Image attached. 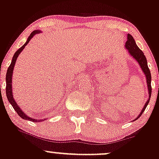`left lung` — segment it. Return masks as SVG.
I'll list each match as a JSON object with an SVG mask.
<instances>
[{
    "mask_svg": "<svg viewBox=\"0 0 159 159\" xmlns=\"http://www.w3.org/2000/svg\"><path fill=\"white\" fill-rule=\"evenodd\" d=\"M126 48L128 49L129 54L131 55V56H133V57L137 61H138L140 67H141L142 69H143V72H144V74L146 75L147 84H148V94H149L148 100L147 101L146 104H145L144 107L143 108V110L141 111L140 114L137 116L136 119H135V120H136L137 119H139V118L142 116L143 113L145 111V110H146L148 102L150 101V98H151V94H152V86H151L152 77H151V72H150V70L148 67V64H147L146 58V56H144V53H143V51H142V50L137 46L134 39H133V37L129 34V33L127 35V41H126Z\"/></svg>",
    "mask_w": 159,
    "mask_h": 159,
    "instance_id": "left-lung-1",
    "label": "left lung"
}]
</instances>
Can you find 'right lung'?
Instances as JSON below:
<instances>
[{
	"instance_id": "obj_1",
	"label": "right lung",
	"mask_w": 159,
	"mask_h": 159,
	"mask_svg": "<svg viewBox=\"0 0 159 159\" xmlns=\"http://www.w3.org/2000/svg\"><path fill=\"white\" fill-rule=\"evenodd\" d=\"M39 33V30L33 31V33L30 34V36H29V38H28L27 40H26V43H25L23 46H21V47L20 48V49H18L16 52H15V54L13 55V57L12 58V61H11L10 66L8 67V69H7V75H6V94H7V98L8 101H9L10 103H11V105L13 106V109L15 110V111L16 112V113H17V114L19 115L21 118H22V119L30 120V121H37V120H36V119H32V118H30V117H28L26 115H25V113H23L22 110H21L20 108L19 107V106H18L17 103H16V101H14V99H13V98L12 85L11 84H12V75H13V68H14L15 63H16V58H17L18 56L20 55V53L21 52L23 51V49H24L25 46L28 44V43L30 42V40L33 37V36H34L35 34H36V33ZM40 121H42V120H40Z\"/></svg>"
}]
</instances>
